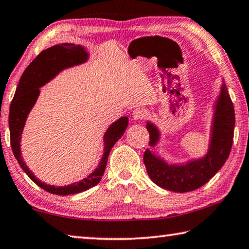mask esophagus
Segmentation results:
<instances>
[{
  "label": "esophagus",
  "instance_id": "obj_1",
  "mask_svg": "<svg viewBox=\"0 0 249 249\" xmlns=\"http://www.w3.org/2000/svg\"><path fill=\"white\" fill-rule=\"evenodd\" d=\"M132 117L134 120H142L144 119V118L146 117V111L144 110L143 108H136L134 110L132 111Z\"/></svg>",
  "mask_w": 249,
  "mask_h": 249
}]
</instances>
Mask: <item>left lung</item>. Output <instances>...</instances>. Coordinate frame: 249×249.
I'll return each mask as SVG.
<instances>
[{
    "instance_id": "left-lung-1",
    "label": "left lung",
    "mask_w": 249,
    "mask_h": 249,
    "mask_svg": "<svg viewBox=\"0 0 249 249\" xmlns=\"http://www.w3.org/2000/svg\"><path fill=\"white\" fill-rule=\"evenodd\" d=\"M214 109L210 145L202 159L187 164H168L146 149L143 160L152 181L169 191L188 193L207 184L220 171L232 149L235 125L234 106L225 84L221 87ZM146 129L150 133V145L154 147L160 140L159 129L151 122L146 124Z\"/></svg>"
}]
</instances>
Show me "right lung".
Returning a JSON list of instances; mask_svg holds the SVG:
<instances>
[{
    "label": "right lung",
    "instance_id": "obj_1",
    "mask_svg": "<svg viewBox=\"0 0 249 249\" xmlns=\"http://www.w3.org/2000/svg\"><path fill=\"white\" fill-rule=\"evenodd\" d=\"M87 58H89V53L84 48L80 45H74V43H61V45H55L41 51L24 71L10 107L8 124H10L11 145L15 159L35 184L53 195H74L97 185L104 175L111 147L124 136L125 128L128 127L127 117H121L120 119L113 122L105 132L104 154L97 168L84 179L74 182L72 185L64 187L47 185L36 178L33 172L26 166L20 154V139L28 113L32 110L40 93L39 87L52 80L62 70L86 62Z\"/></svg>",
    "mask_w": 249,
    "mask_h": 249
}]
</instances>
